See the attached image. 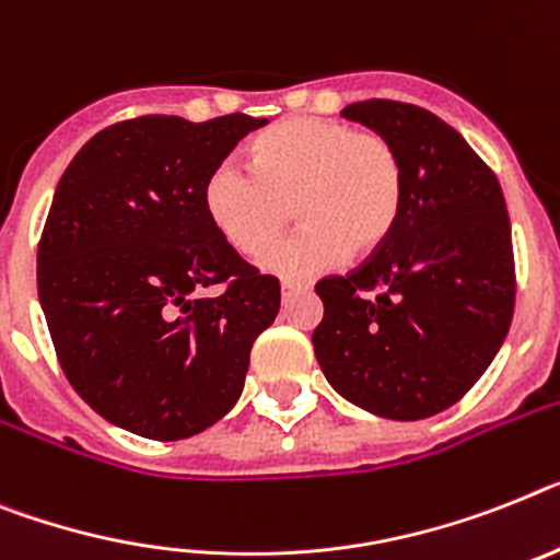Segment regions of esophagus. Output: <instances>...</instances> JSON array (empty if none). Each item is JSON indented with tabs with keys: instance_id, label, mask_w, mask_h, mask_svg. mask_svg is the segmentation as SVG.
Returning <instances> with one entry per match:
<instances>
[{
	"instance_id": "1",
	"label": "esophagus",
	"mask_w": 560,
	"mask_h": 560,
	"mask_svg": "<svg viewBox=\"0 0 560 560\" xmlns=\"http://www.w3.org/2000/svg\"><path fill=\"white\" fill-rule=\"evenodd\" d=\"M304 284H293V281H284V284H281V299H284V302H288L290 295H299V293H304Z\"/></svg>"
}]
</instances>
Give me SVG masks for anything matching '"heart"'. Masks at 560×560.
<instances>
[{
	"label": "heart",
	"instance_id": "heart-1",
	"mask_svg": "<svg viewBox=\"0 0 560 560\" xmlns=\"http://www.w3.org/2000/svg\"><path fill=\"white\" fill-rule=\"evenodd\" d=\"M250 166L224 159L205 182V213L242 256L264 253L293 203L305 228L261 256V270L313 279L347 253L375 250L396 228L404 164L389 139L347 121L295 116L253 139Z\"/></svg>",
	"mask_w": 560,
	"mask_h": 560
}]
</instances>
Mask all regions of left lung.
Returning <instances> with one entry per match:
<instances>
[{"mask_svg": "<svg viewBox=\"0 0 560 560\" xmlns=\"http://www.w3.org/2000/svg\"><path fill=\"white\" fill-rule=\"evenodd\" d=\"M389 139L404 164L396 228L350 276L316 284L318 368L338 396L393 421L453 407L510 332L515 265L504 192L467 139L404 102L341 110Z\"/></svg>", "mask_w": 560, "mask_h": 560, "instance_id": "1", "label": "left lung"}]
</instances>
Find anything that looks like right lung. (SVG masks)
Returning <instances> with one entry per match:
<instances>
[{
	"instance_id": "obj_1",
	"label": "right lung",
	"mask_w": 560,
	"mask_h": 560,
	"mask_svg": "<svg viewBox=\"0 0 560 560\" xmlns=\"http://www.w3.org/2000/svg\"><path fill=\"white\" fill-rule=\"evenodd\" d=\"M267 119L142 116L98 130L54 192L39 304L68 382L110 424L178 441L233 410L279 281L205 213L215 164ZM224 283L215 300L205 287Z\"/></svg>"
}]
</instances>
